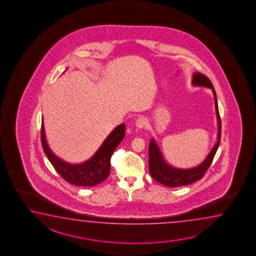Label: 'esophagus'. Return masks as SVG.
<instances>
[{
  "label": "esophagus",
  "mask_w": 256,
  "mask_h": 256,
  "mask_svg": "<svg viewBox=\"0 0 256 256\" xmlns=\"http://www.w3.org/2000/svg\"><path fill=\"white\" fill-rule=\"evenodd\" d=\"M136 126L138 127V128H144L146 126H148V122L146 120V118L144 117H142V116H140L139 118H137V120L136 122Z\"/></svg>",
  "instance_id": "esophagus-1"
}]
</instances>
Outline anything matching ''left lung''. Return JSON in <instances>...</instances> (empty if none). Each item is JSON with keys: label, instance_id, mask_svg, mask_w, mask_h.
<instances>
[{"label": "left lung", "instance_id": "obj_1", "mask_svg": "<svg viewBox=\"0 0 256 256\" xmlns=\"http://www.w3.org/2000/svg\"><path fill=\"white\" fill-rule=\"evenodd\" d=\"M192 82V86L207 87L212 90L214 96L216 116L218 120V136H217L218 140L216 146H214V148L210 150L209 156L206 157V160H204L200 164L189 169H178L169 166L166 162L158 147V144H156V140L152 139L149 144V170H150V176L158 182L167 187L187 186L202 179L206 174V170H208V168L210 167V164L214 160V157L216 156L217 149L220 144V118L214 88L210 80H209V78L200 72L194 74Z\"/></svg>", "mask_w": 256, "mask_h": 256}]
</instances>
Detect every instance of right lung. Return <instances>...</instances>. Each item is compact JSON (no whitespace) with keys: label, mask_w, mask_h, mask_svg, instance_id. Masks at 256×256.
I'll return each instance as SVG.
<instances>
[{"label":"right lung","mask_w":256,"mask_h":256,"mask_svg":"<svg viewBox=\"0 0 256 256\" xmlns=\"http://www.w3.org/2000/svg\"><path fill=\"white\" fill-rule=\"evenodd\" d=\"M126 136V124L117 126L90 159L82 164H72L60 160L50 150L46 142L44 122L40 139L46 156L57 172L66 182L78 186H94L107 179L110 174V156Z\"/></svg>","instance_id":"obj_1"}]
</instances>
